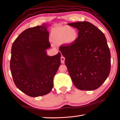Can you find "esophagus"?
Segmentation results:
<instances>
[{"instance_id": "esophagus-1", "label": "esophagus", "mask_w": 120, "mask_h": 120, "mask_svg": "<svg viewBox=\"0 0 120 120\" xmlns=\"http://www.w3.org/2000/svg\"><path fill=\"white\" fill-rule=\"evenodd\" d=\"M64 61L65 58L63 56H61V62L62 64H64Z\"/></svg>"}]
</instances>
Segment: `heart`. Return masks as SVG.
I'll return each instance as SVG.
<instances>
[{"label":"heart","mask_w":120,"mask_h":120,"mask_svg":"<svg viewBox=\"0 0 120 120\" xmlns=\"http://www.w3.org/2000/svg\"><path fill=\"white\" fill-rule=\"evenodd\" d=\"M78 32L76 29L68 26L53 28L51 33V38L56 44L63 43L66 45L74 44L78 38Z\"/></svg>","instance_id":"heart-1"}]
</instances>
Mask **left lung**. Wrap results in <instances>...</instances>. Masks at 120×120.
Segmentation results:
<instances>
[{
  "label": "left lung",
  "mask_w": 120,
  "mask_h": 120,
  "mask_svg": "<svg viewBox=\"0 0 120 120\" xmlns=\"http://www.w3.org/2000/svg\"><path fill=\"white\" fill-rule=\"evenodd\" d=\"M68 25L78 30V38L74 44L59 48L69 74L78 89L95 90L106 80L111 70V53L106 38L89 22Z\"/></svg>",
  "instance_id": "left-lung-1"
}]
</instances>
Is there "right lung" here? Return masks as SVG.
Masks as SVG:
<instances>
[{
  "instance_id": "1",
  "label": "right lung",
  "mask_w": 120,
  "mask_h": 120,
  "mask_svg": "<svg viewBox=\"0 0 120 120\" xmlns=\"http://www.w3.org/2000/svg\"><path fill=\"white\" fill-rule=\"evenodd\" d=\"M48 24L25 30L12 45L10 68L14 82L20 90L31 97L49 93L60 66L61 53L47 54Z\"/></svg>"
}]
</instances>
